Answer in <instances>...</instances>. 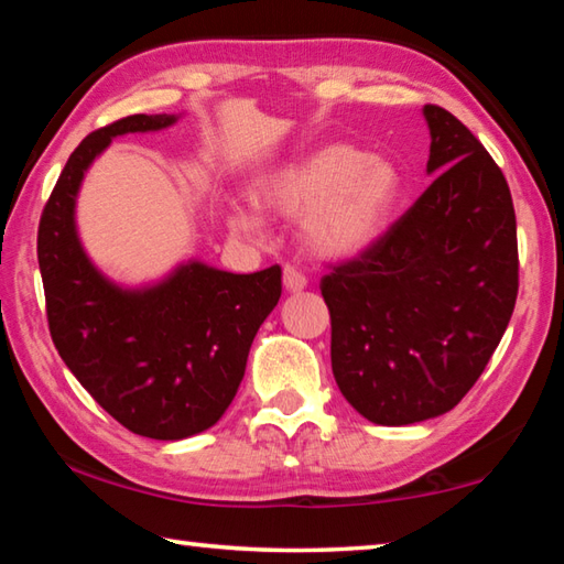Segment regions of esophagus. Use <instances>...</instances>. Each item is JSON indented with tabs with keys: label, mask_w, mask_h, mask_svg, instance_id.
<instances>
[{
	"label": "esophagus",
	"mask_w": 564,
	"mask_h": 564,
	"mask_svg": "<svg viewBox=\"0 0 564 564\" xmlns=\"http://www.w3.org/2000/svg\"><path fill=\"white\" fill-rule=\"evenodd\" d=\"M283 285L289 293H301L308 281H305V275L301 271H295L293 265H285L283 269Z\"/></svg>",
	"instance_id": "esophagus-1"
}]
</instances>
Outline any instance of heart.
<instances>
[{"label": "heart", "mask_w": 564, "mask_h": 564, "mask_svg": "<svg viewBox=\"0 0 564 564\" xmlns=\"http://www.w3.org/2000/svg\"><path fill=\"white\" fill-rule=\"evenodd\" d=\"M403 196V174L386 156L343 144H326L263 174L253 184L261 212L301 218V241L318 259H356L386 236ZM228 228L261 234V216L234 206Z\"/></svg>", "instance_id": "obj_1"}]
</instances>
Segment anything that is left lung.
I'll return each mask as SVG.
<instances>
[{
	"mask_svg": "<svg viewBox=\"0 0 564 564\" xmlns=\"http://www.w3.org/2000/svg\"><path fill=\"white\" fill-rule=\"evenodd\" d=\"M433 184L380 241L323 275L330 366L376 425L453 410L518 299V224L502 171L451 111L425 104Z\"/></svg>",
	"mask_w": 564,
	"mask_h": 564,
	"instance_id": "8db88e82",
	"label": "left lung"
}]
</instances>
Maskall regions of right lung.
<instances>
[{"label":"right lung","mask_w":564,"mask_h":564,"mask_svg":"<svg viewBox=\"0 0 564 564\" xmlns=\"http://www.w3.org/2000/svg\"><path fill=\"white\" fill-rule=\"evenodd\" d=\"M176 121V113H133L89 133L66 161L36 236L46 318L66 368L113 420L154 441H184L218 423L281 299L279 265L228 273L194 259L129 289L84 251L76 196L94 159L123 133Z\"/></svg>","instance_id":"1"}]
</instances>
